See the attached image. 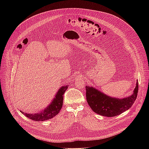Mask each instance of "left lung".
I'll list each match as a JSON object with an SVG mask.
<instances>
[{
	"label": "left lung",
	"mask_w": 149,
	"mask_h": 149,
	"mask_svg": "<svg viewBox=\"0 0 149 149\" xmlns=\"http://www.w3.org/2000/svg\"><path fill=\"white\" fill-rule=\"evenodd\" d=\"M87 101L95 113L105 117H114L129 110L136 100L138 93V81L133 94L125 98H118L108 96L93 87L87 86Z\"/></svg>",
	"instance_id": "obj_1"
}]
</instances>
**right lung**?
I'll return each instance as SVG.
<instances>
[{
    "mask_svg": "<svg viewBox=\"0 0 149 149\" xmlns=\"http://www.w3.org/2000/svg\"><path fill=\"white\" fill-rule=\"evenodd\" d=\"M68 85L61 87L58 90L55 97L51 101V103L48 104V105L44 110H42L39 113L33 114L25 113L21 110L20 111L28 118L36 121H43L52 118L59 113L62 107L63 94L68 89Z\"/></svg>",
    "mask_w": 149,
    "mask_h": 149,
    "instance_id": "add662e5",
    "label": "right lung"
}]
</instances>
